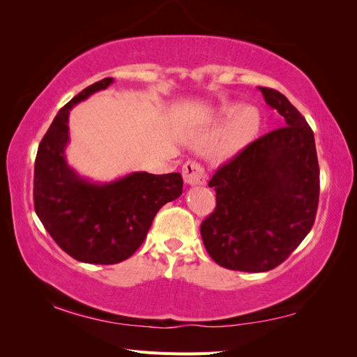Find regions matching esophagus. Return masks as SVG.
Returning <instances> with one entry per match:
<instances>
[{
    "label": "esophagus",
    "mask_w": 357,
    "mask_h": 357,
    "mask_svg": "<svg viewBox=\"0 0 357 357\" xmlns=\"http://www.w3.org/2000/svg\"><path fill=\"white\" fill-rule=\"evenodd\" d=\"M183 176L188 185H204L207 181V174L204 167L196 161H187L183 167Z\"/></svg>",
    "instance_id": "1"
}]
</instances>
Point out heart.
<instances>
[{"label":"heart","instance_id":"obj_1","mask_svg":"<svg viewBox=\"0 0 357 357\" xmlns=\"http://www.w3.org/2000/svg\"><path fill=\"white\" fill-rule=\"evenodd\" d=\"M261 127V113L253 105H225L216 113L207 128L192 136L198 149L211 147L215 156L227 158L238 153L252 142Z\"/></svg>","mask_w":357,"mask_h":357}]
</instances>
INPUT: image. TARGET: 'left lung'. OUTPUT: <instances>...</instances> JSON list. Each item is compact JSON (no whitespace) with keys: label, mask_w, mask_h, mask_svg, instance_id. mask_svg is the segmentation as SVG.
Instances as JSON below:
<instances>
[{"label":"left lung","mask_w":357,"mask_h":357,"mask_svg":"<svg viewBox=\"0 0 357 357\" xmlns=\"http://www.w3.org/2000/svg\"><path fill=\"white\" fill-rule=\"evenodd\" d=\"M259 90L284 126L219 167L208 183L216 208L201 224L211 259L252 273L273 270L293 253L312 230L319 202L313 130L282 93Z\"/></svg>","instance_id":"left-lung-1"}]
</instances>
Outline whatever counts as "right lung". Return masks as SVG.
Listing matches in <instances>:
<instances>
[{
	"mask_svg": "<svg viewBox=\"0 0 357 357\" xmlns=\"http://www.w3.org/2000/svg\"><path fill=\"white\" fill-rule=\"evenodd\" d=\"M112 82L113 78H104L72 98L53 119L35 159L36 215L67 255L87 264L110 265L130 257L146 239L158 210L183 193L179 173L135 172L95 184L66 162L72 107Z\"/></svg>",
	"mask_w": 357,
	"mask_h": 357,
	"instance_id": "obj_1",
	"label": "right lung"
}]
</instances>
